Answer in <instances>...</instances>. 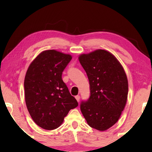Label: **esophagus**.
Masks as SVG:
<instances>
[{"instance_id":"1","label":"esophagus","mask_w":152,"mask_h":152,"mask_svg":"<svg viewBox=\"0 0 152 152\" xmlns=\"http://www.w3.org/2000/svg\"><path fill=\"white\" fill-rule=\"evenodd\" d=\"M75 98H76V101H78V102H79V101H80V96L79 95H77V96H75Z\"/></svg>"}]
</instances>
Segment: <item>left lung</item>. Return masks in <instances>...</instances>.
<instances>
[{
	"instance_id": "1",
	"label": "left lung",
	"mask_w": 152,
	"mask_h": 152,
	"mask_svg": "<svg viewBox=\"0 0 152 152\" xmlns=\"http://www.w3.org/2000/svg\"><path fill=\"white\" fill-rule=\"evenodd\" d=\"M88 76L89 99L80 110L90 127L105 131L117 122L127 102L128 81L121 64L109 51L97 50L79 56Z\"/></svg>"
}]
</instances>
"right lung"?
<instances>
[{
	"instance_id": "add662e5",
	"label": "right lung",
	"mask_w": 152,
	"mask_h": 152,
	"mask_svg": "<svg viewBox=\"0 0 152 152\" xmlns=\"http://www.w3.org/2000/svg\"><path fill=\"white\" fill-rule=\"evenodd\" d=\"M72 56L54 50L43 51L28 68L24 81L27 108L34 122L46 130L60 127L78 107L61 75Z\"/></svg>"
}]
</instances>
